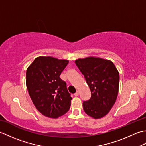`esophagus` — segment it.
Returning a JSON list of instances; mask_svg holds the SVG:
<instances>
[{"label":"esophagus","instance_id":"1","mask_svg":"<svg viewBox=\"0 0 146 146\" xmlns=\"http://www.w3.org/2000/svg\"><path fill=\"white\" fill-rule=\"evenodd\" d=\"M78 95H79V92L78 91H77L75 94H74V95L75 96H76V97H77V96H78Z\"/></svg>","mask_w":146,"mask_h":146}]
</instances>
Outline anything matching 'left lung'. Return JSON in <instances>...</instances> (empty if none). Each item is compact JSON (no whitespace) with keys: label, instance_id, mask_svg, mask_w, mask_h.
Returning a JSON list of instances; mask_svg holds the SVG:
<instances>
[{"label":"left lung","instance_id":"8db88e82","mask_svg":"<svg viewBox=\"0 0 146 146\" xmlns=\"http://www.w3.org/2000/svg\"><path fill=\"white\" fill-rule=\"evenodd\" d=\"M75 63L91 91V98L83 102V110L94 119L104 117L116 101L119 86V71L112 62L98 58L78 59Z\"/></svg>","mask_w":146,"mask_h":146}]
</instances>
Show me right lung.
<instances>
[{
  "mask_svg": "<svg viewBox=\"0 0 146 146\" xmlns=\"http://www.w3.org/2000/svg\"><path fill=\"white\" fill-rule=\"evenodd\" d=\"M69 61L52 57L36 58L26 71V86L35 107L42 115L58 118L69 110L71 94L60 75Z\"/></svg>",
  "mask_w": 146,
  "mask_h": 146,
  "instance_id": "add662e5",
  "label": "right lung"
}]
</instances>
